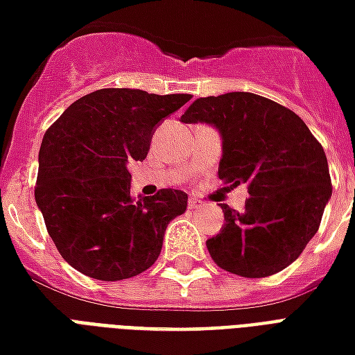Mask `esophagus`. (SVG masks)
<instances>
[{
    "label": "esophagus",
    "instance_id": "34e87169",
    "mask_svg": "<svg viewBox=\"0 0 355 355\" xmlns=\"http://www.w3.org/2000/svg\"><path fill=\"white\" fill-rule=\"evenodd\" d=\"M188 207L190 209H199V207H203V201H199V199H190V203H188Z\"/></svg>",
    "mask_w": 355,
    "mask_h": 355
}]
</instances>
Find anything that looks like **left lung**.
<instances>
[{"instance_id": "8db88e82", "label": "left lung", "mask_w": 355, "mask_h": 355, "mask_svg": "<svg viewBox=\"0 0 355 355\" xmlns=\"http://www.w3.org/2000/svg\"><path fill=\"white\" fill-rule=\"evenodd\" d=\"M180 122L220 131L218 177L250 193L243 212L222 205L224 227L207 241L214 263L244 278L271 277L293 263L316 235L333 190L325 152L306 124L250 92L199 97Z\"/></svg>"}]
</instances>
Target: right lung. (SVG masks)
Returning <instances> with one entry per match:
<instances>
[{
    "instance_id": "1",
    "label": "right lung",
    "mask_w": 355,
    "mask_h": 355,
    "mask_svg": "<svg viewBox=\"0 0 355 355\" xmlns=\"http://www.w3.org/2000/svg\"><path fill=\"white\" fill-rule=\"evenodd\" d=\"M191 99L103 88L71 103L46 130L39 150L35 201L67 263L114 282L137 277L162 252L165 227L188 207V193H130V164L148 154L156 125Z\"/></svg>"
}]
</instances>
